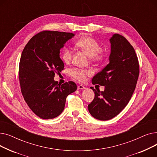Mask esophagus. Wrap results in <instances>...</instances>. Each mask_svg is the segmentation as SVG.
Masks as SVG:
<instances>
[{"instance_id":"obj_1","label":"esophagus","mask_w":157,"mask_h":157,"mask_svg":"<svg viewBox=\"0 0 157 157\" xmlns=\"http://www.w3.org/2000/svg\"><path fill=\"white\" fill-rule=\"evenodd\" d=\"M84 89H85V87L83 85H80L78 86V90H84Z\"/></svg>"}]
</instances>
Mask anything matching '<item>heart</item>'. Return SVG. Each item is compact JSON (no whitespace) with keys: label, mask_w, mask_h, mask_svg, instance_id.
Listing matches in <instances>:
<instances>
[{"label":"heart","mask_w":157,"mask_h":157,"mask_svg":"<svg viewBox=\"0 0 157 157\" xmlns=\"http://www.w3.org/2000/svg\"><path fill=\"white\" fill-rule=\"evenodd\" d=\"M76 46L85 52L92 61L101 62L104 58V55L99 52L101 46L97 41L92 37L85 36L79 39L76 43ZM72 52L69 48H65L62 54V59L65 63H69L72 60ZM74 78L79 81H85L87 76L92 74L91 71L74 69L71 72Z\"/></svg>","instance_id":"b5f03b06"}]
</instances>
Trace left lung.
Masks as SVG:
<instances>
[{
    "label": "left lung",
    "instance_id": "8db88e82",
    "mask_svg": "<svg viewBox=\"0 0 157 157\" xmlns=\"http://www.w3.org/2000/svg\"><path fill=\"white\" fill-rule=\"evenodd\" d=\"M109 63L93 78L92 84L105 86L104 90L90 87L95 94L88 104L92 116L99 120H109L124 109L132 95L139 74L135 50L123 36L114 34L109 39Z\"/></svg>",
    "mask_w": 157,
    "mask_h": 157
}]
</instances>
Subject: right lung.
Returning <instances> with one entry per match:
<instances>
[{"label":"right lung","mask_w":157,"mask_h":157,"mask_svg":"<svg viewBox=\"0 0 157 157\" xmlns=\"http://www.w3.org/2000/svg\"><path fill=\"white\" fill-rule=\"evenodd\" d=\"M74 34L43 31L32 37L24 48L19 66L21 93L31 110L43 119H52L64 109L66 97L77 90L75 83L63 85L54 80L64 63L60 50Z\"/></svg>","instance_id":"1"}]
</instances>
